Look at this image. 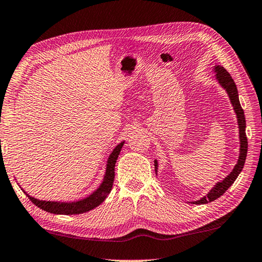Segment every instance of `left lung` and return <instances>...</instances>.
Segmentation results:
<instances>
[{
    "instance_id": "1",
    "label": "left lung",
    "mask_w": 262,
    "mask_h": 262,
    "mask_svg": "<svg viewBox=\"0 0 262 262\" xmlns=\"http://www.w3.org/2000/svg\"><path fill=\"white\" fill-rule=\"evenodd\" d=\"M213 72L215 73L216 81L219 82L221 88L225 89L227 95H228L231 105H233L236 117H237L238 133H239V155H238L237 163H236L234 169L231 170L230 173L227 177H225L221 181L215 182V185L209 190L208 194L204 195L203 197H201L200 200L190 202L192 204H206L209 203V202L219 199L221 195L225 194V191L234 184V181L237 179L241 171L243 170L244 163L246 160V154H248V139H246V133H245L246 122H245L244 111L242 110V106L239 103L237 88H236L235 82L233 78H231L230 74L227 72L223 66L215 65L213 67ZM154 165H155V171L157 174V170H159V162H157V160L154 161Z\"/></svg>"
}]
</instances>
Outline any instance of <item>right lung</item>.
<instances>
[{"label":"right lung","instance_id":"1","mask_svg":"<svg viewBox=\"0 0 262 262\" xmlns=\"http://www.w3.org/2000/svg\"><path fill=\"white\" fill-rule=\"evenodd\" d=\"M123 145H124V141L120 142V144L113 149L110 157H108L107 160L105 174H103V179L101 181V184L95 191H92L90 195L84 197V199H81L74 202L43 201V200L35 199V197L28 195L24 189L23 190L25 191V194L29 197V200H31L36 206H38L39 209H42L47 212H50V213H53V214H66V215L81 214V213H84V212L93 210L106 200V197L108 196V194H110L113 188L114 177H115V163L118 155H120V151L122 149Z\"/></svg>","mask_w":262,"mask_h":262}]
</instances>
